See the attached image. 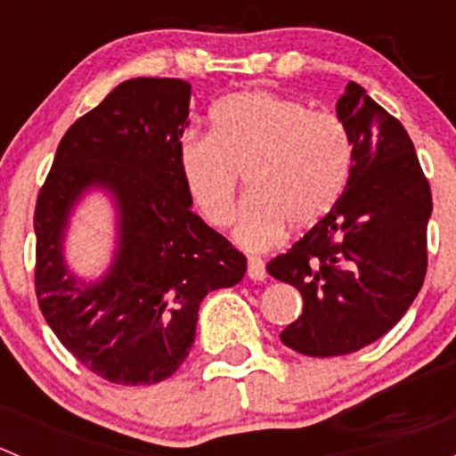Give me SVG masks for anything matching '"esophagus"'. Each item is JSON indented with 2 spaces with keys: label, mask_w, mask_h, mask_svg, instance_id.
<instances>
[{
  "label": "esophagus",
  "mask_w": 456,
  "mask_h": 456,
  "mask_svg": "<svg viewBox=\"0 0 456 456\" xmlns=\"http://www.w3.org/2000/svg\"><path fill=\"white\" fill-rule=\"evenodd\" d=\"M247 275H249L254 282H262L266 278V269H265V262L260 257H249L247 262Z\"/></svg>",
  "instance_id": "34e87169"
}]
</instances>
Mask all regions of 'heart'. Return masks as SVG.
I'll return each instance as SVG.
<instances>
[{
    "label": "heart",
    "mask_w": 456,
    "mask_h": 456,
    "mask_svg": "<svg viewBox=\"0 0 456 456\" xmlns=\"http://www.w3.org/2000/svg\"><path fill=\"white\" fill-rule=\"evenodd\" d=\"M178 169L187 199L211 227L232 223L238 176H245L249 202L236 240L265 251L282 240L289 224L309 229L335 209L351 181L353 145L335 114L247 90L214 105L209 136L181 141Z\"/></svg>",
    "instance_id": "obj_1"
}]
</instances>
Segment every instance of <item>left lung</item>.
I'll list each match as a JSON object with an SVG mask.
<instances>
[{
    "label": "left lung",
    "mask_w": 456,
    "mask_h": 456,
    "mask_svg": "<svg viewBox=\"0 0 456 456\" xmlns=\"http://www.w3.org/2000/svg\"><path fill=\"white\" fill-rule=\"evenodd\" d=\"M335 110L353 145L346 191L266 265L302 293V315L280 339L309 357L348 355L377 342L411 309L428 266L432 196L411 136L355 81Z\"/></svg>",
    "instance_id": "1"
}]
</instances>
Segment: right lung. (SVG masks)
I'll list each match as a JSON object with an SVG mask.
<instances>
[{
	"label": "right lung",
	"instance_id": "obj_1",
	"mask_svg": "<svg viewBox=\"0 0 456 456\" xmlns=\"http://www.w3.org/2000/svg\"><path fill=\"white\" fill-rule=\"evenodd\" d=\"M191 86L130 79L72 123L35 209V287L59 342L112 384L167 379L190 355L200 302L233 287L247 257L191 211L178 169ZM101 191L115 207L110 265L86 281L65 260L69 218Z\"/></svg>",
	"mask_w": 456,
	"mask_h": 456
}]
</instances>
